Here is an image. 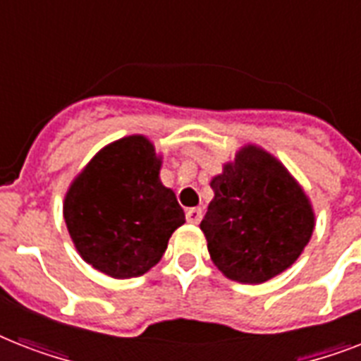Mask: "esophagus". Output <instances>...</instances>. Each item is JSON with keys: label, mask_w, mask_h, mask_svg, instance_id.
Here are the masks:
<instances>
[{"label": "esophagus", "mask_w": 361, "mask_h": 361, "mask_svg": "<svg viewBox=\"0 0 361 361\" xmlns=\"http://www.w3.org/2000/svg\"><path fill=\"white\" fill-rule=\"evenodd\" d=\"M185 217L189 223H192V225H198V223H200V219H202V209L189 208L185 212Z\"/></svg>", "instance_id": "esophagus-1"}]
</instances>
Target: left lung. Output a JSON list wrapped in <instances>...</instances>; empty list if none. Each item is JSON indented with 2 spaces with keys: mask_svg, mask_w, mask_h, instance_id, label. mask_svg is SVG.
<instances>
[{
  "mask_svg": "<svg viewBox=\"0 0 361 361\" xmlns=\"http://www.w3.org/2000/svg\"><path fill=\"white\" fill-rule=\"evenodd\" d=\"M209 185L214 198L200 228L228 279L258 285L296 262L311 240L314 214L283 163L249 144Z\"/></svg>",
  "mask_w": 361,
  "mask_h": 361,
  "instance_id": "1",
  "label": "left lung"
}]
</instances>
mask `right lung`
<instances>
[{
    "instance_id": "obj_1",
    "label": "right lung",
    "mask_w": 361,
    "mask_h": 361,
    "mask_svg": "<svg viewBox=\"0 0 361 361\" xmlns=\"http://www.w3.org/2000/svg\"><path fill=\"white\" fill-rule=\"evenodd\" d=\"M161 157L146 136L104 146L65 195L63 217L76 251L114 279L144 275L163 258L185 214L159 180Z\"/></svg>"
}]
</instances>
